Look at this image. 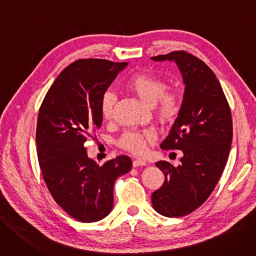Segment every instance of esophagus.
I'll list each match as a JSON object with an SVG mask.
<instances>
[{"label": "esophagus", "instance_id": "34e87169", "mask_svg": "<svg viewBox=\"0 0 256 256\" xmlns=\"http://www.w3.org/2000/svg\"><path fill=\"white\" fill-rule=\"evenodd\" d=\"M146 166V162H144V159H135L133 162V166L137 168V166Z\"/></svg>", "mask_w": 256, "mask_h": 256}]
</instances>
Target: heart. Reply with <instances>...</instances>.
Returning a JSON list of instances; mask_svg holds the SVG:
<instances>
[{
	"label": "heart",
	"mask_w": 256,
	"mask_h": 256,
	"mask_svg": "<svg viewBox=\"0 0 256 256\" xmlns=\"http://www.w3.org/2000/svg\"><path fill=\"white\" fill-rule=\"evenodd\" d=\"M126 88L136 94L137 96L150 106L157 108L162 117L168 118L177 112L179 102L175 94L168 92V84L160 78L150 74H134L126 81ZM116 103L115 94L106 90L102 94L100 99V112L104 119H110L114 114V106ZM156 139L155 132L146 130H128L123 134L118 144L121 148L134 154H142L146 146Z\"/></svg>",
	"instance_id": "b5f03b06"
}]
</instances>
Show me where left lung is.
Listing matches in <instances>:
<instances>
[{"label":"left lung","instance_id":"8db88e82","mask_svg":"<svg viewBox=\"0 0 256 256\" xmlns=\"http://www.w3.org/2000/svg\"><path fill=\"white\" fill-rule=\"evenodd\" d=\"M175 61L186 85L178 116L160 148L182 150V164L158 162L164 182L152 194L156 212L180 217L200 208L213 192L228 160L233 126L229 103L215 74L184 50L152 56Z\"/></svg>","mask_w":256,"mask_h":256}]
</instances>
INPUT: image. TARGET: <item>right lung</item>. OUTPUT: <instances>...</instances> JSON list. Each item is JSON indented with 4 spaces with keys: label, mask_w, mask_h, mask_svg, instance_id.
<instances>
[{
    "label": "right lung",
    "mask_w": 256,
    "mask_h": 256,
    "mask_svg": "<svg viewBox=\"0 0 256 256\" xmlns=\"http://www.w3.org/2000/svg\"><path fill=\"white\" fill-rule=\"evenodd\" d=\"M126 65L103 59L72 62L54 80L39 110L36 142L45 184L54 202L82 222L110 214L116 179L132 168L126 155L99 166L84 148L102 124V94Z\"/></svg>",
    "instance_id": "obj_1"
}]
</instances>
